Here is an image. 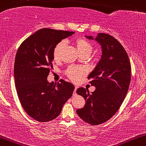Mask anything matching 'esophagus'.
Returning a JSON list of instances; mask_svg holds the SVG:
<instances>
[{"mask_svg": "<svg viewBox=\"0 0 146 146\" xmlns=\"http://www.w3.org/2000/svg\"><path fill=\"white\" fill-rule=\"evenodd\" d=\"M78 87L77 86H75V88H74V95H76V90H77Z\"/></svg>", "mask_w": 146, "mask_h": 146, "instance_id": "obj_1", "label": "esophagus"}]
</instances>
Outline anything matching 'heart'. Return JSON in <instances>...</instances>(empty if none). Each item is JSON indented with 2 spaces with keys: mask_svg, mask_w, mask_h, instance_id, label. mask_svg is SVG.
I'll use <instances>...</instances> for the list:
<instances>
[{
  "mask_svg": "<svg viewBox=\"0 0 146 146\" xmlns=\"http://www.w3.org/2000/svg\"><path fill=\"white\" fill-rule=\"evenodd\" d=\"M76 48L79 53L82 55H88L89 56L93 50V46L88 40L84 39V38H78L75 41ZM65 46V41L62 40L59 42L55 46L53 50V58L55 60H60L61 56V52ZM86 71L85 69L82 67H76V66H70L67 70H65V74L74 82H79L81 79L82 76L85 75Z\"/></svg>",
  "mask_w": 146,
  "mask_h": 146,
  "instance_id": "obj_1",
  "label": "heart"
}]
</instances>
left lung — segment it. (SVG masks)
Wrapping results in <instances>:
<instances>
[{
    "label": "left lung",
    "instance_id": "8db88e82",
    "mask_svg": "<svg viewBox=\"0 0 146 146\" xmlns=\"http://www.w3.org/2000/svg\"><path fill=\"white\" fill-rule=\"evenodd\" d=\"M86 38L94 39L91 36ZM95 40L101 45L102 56L88 79H92L90 83L96 90L91 94L82 87L76 90L86 101L76 113L93 126L106 122L117 112L128 92L131 74L127 52L116 38L99 33Z\"/></svg>",
    "mask_w": 146,
    "mask_h": 146
}]
</instances>
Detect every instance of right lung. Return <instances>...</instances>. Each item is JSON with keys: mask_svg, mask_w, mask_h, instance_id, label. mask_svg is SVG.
<instances>
[{"mask_svg": "<svg viewBox=\"0 0 146 146\" xmlns=\"http://www.w3.org/2000/svg\"><path fill=\"white\" fill-rule=\"evenodd\" d=\"M74 31L44 28L26 38L15 60V84L21 105L31 118L47 122L58 117L64 103L72 97L74 86L60 79L47 81L53 61L55 46Z\"/></svg>", "mask_w": 146, "mask_h": 146, "instance_id": "1", "label": "right lung"}]
</instances>
